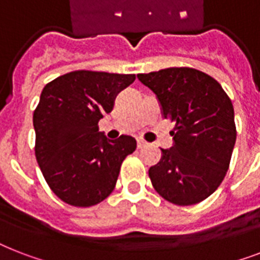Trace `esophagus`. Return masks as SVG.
I'll list each match as a JSON object with an SVG mask.
<instances>
[{
  "instance_id": "1",
  "label": "esophagus",
  "mask_w": 260,
  "mask_h": 260,
  "mask_svg": "<svg viewBox=\"0 0 260 260\" xmlns=\"http://www.w3.org/2000/svg\"><path fill=\"white\" fill-rule=\"evenodd\" d=\"M146 146H147V143L144 142L143 139H139V140H138V148H140V150H142V148H144Z\"/></svg>"
}]
</instances>
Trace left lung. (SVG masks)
I'll return each mask as SVG.
<instances>
[{"label": "left lung", "mask_w": 260, "mask_h": 260, "mask_svg": "<svg viewBox=\"0 0 260 260\" xmlns=\"http://www.w3.org/2000/svg\"><path fill=\"white\" fill-rule=\"evenodd\" d=\"M139 81L158 98L162 116L175 122L173 147L150 167L154 189L175 205L208 198L225 177L236 142L234 105L221 85L202 71L171 67Z\"/></svg>", "instance_id": "left-lung-1"}]
</instances>
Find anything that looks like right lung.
Wrapping results in <instances>:
<instances>
[{"mask_svg": "<svg viewBox=\"0 0 260 260\" xmlns=\"http://www.w3.org/2000/svg\"><path fill=\"white\" fill-rule=\"evenodd\" d=\"M135 74L78 70L47 83L34 112L35 155L51 190L73 206L95 205L113 191L136 140H109L98 121L113 109L117 94Z\"/></svg>", "mask_w": 260, "mask_h": 260, "instance_id": "1", "label": "right lung"}]
</instances>
